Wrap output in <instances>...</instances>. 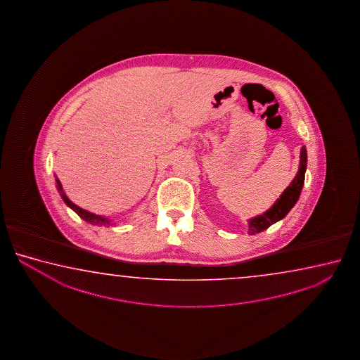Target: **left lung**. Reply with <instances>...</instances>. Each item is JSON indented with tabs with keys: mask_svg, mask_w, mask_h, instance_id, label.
I'll use <instances>...</instances> for the list:
<instances>
[{
	"mask_svg": "<svg viewBox=\"0 0 360 360\" xmlns=\"http://www.w3.org/2000/svg\"><path fill=\"white\" fill-rule=\"evenodd\" d=\"M300 159L301 160H300L299 172L293 179L291 185L282 193L280 199L276 201L274 207L267 210L266 213L250 220V234L263 232L264 229L269 228L276 221L285 218L287 213L296 204V201L299 200L301 190L305 183L306 165H307V153H306L305 147H302V150H301Z\"/></svg>",
	"mask_w": 360,
	"mask_h": 360,
	"instance_id": "obj_1",
	"label": "left lung"
}]
</instances>
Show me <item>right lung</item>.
I'll list each match as a JSON object with an SVG mask.
<instances>
[{
  "label": "right lung",
  "instance_id": "right-lung-1",
  "mask_svg": "<svg viewBox=\"0 0 360 360\" xmlns=\"http://www.w3.org/2000/svg\"><path fill=\"white\" fill-rule=\"evenodd\" d=\"M56 184H58V189L61 193V198H63V200L65 201V204H67L68 207H72L75 213L79 215L80 218H83V219L88 221V223H91L93 226H110V220H107V218H103V217H99V215H96V214L89 213V212H86L84 209H82V207H77L74 202L69 200L68 199L67 195L64 194V191H63V188H61V184L58 179H56Z\"/></svg>",
  "mask_w": 360,
  "mask_h": 360
}]
</instances>
